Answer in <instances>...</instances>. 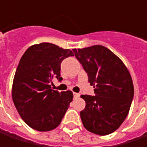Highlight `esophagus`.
<instances>
[{"instance_id": "obj_1", "label": "esophagus", "mask_w": 147, "mask_h": 147, "mask_svg": "<svg viewBox=\"0 0 147 147\" xmlns=\"http://www.w3.org/2000/svg\"><path fill=\"white\" fill-rule=\"evenodd\" d=\"M73 95H74V98H77V97H78V96H80V94L76 93V92H74V93H73Z\"/></svg>"}]
</instances>
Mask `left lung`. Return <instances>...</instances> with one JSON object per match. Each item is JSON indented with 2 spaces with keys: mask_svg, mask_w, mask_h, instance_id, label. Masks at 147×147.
Instances as JSON below:
<instances>
[{
  "mask_svg": "<svg viewBox=\"0 0 147 147\" xmlns=\"http://www.w3.org/2000/svg\"><path fill=\"white\" fill-rule=\"evenodd\" d=\"M73 51L95 88V96H81L86 102L80 112L82 124L97 135L112 133L126 119L133 101L131 75L121 59L103 46Z\"/></svg>",
  "mask_w": 147,
  "mask_h": 147,
  "instance_id": "8db88e82",
  "label": "left lung"
}]
</instances>
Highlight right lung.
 <instances>
[{
  "instance_id": "1",
  "label": "right lung",
  "mask_w": 147,
  "mask_h": 147,
  "mask_svg": "<svg viewBox=\"0 0 147 147\" xmlns=\"http://www.w3.org/2000/svg\"><path fill=\"white\" fill-rule=\"evenodd\" d=\"M73 51L51 43L30 47L23 55L14 74L12 98L20 117L32 128L51 131L59 126L73 100L71 91L58 92L51 84L59 82L60 65Z\"/></svg>"
}]
</instances>
